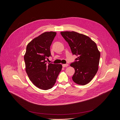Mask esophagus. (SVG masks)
<instances>
[{
    "label": "esophagus",
    "instance_id": "1",
    "mask_svg": "<svg viewBox=\"0 0 120 120\" xmlns=\"http://www.w3.org/2000/svg\"><path fill=\"white\" fill-rule=\"evenodd\" d=\"M69 65L68 64H63L62 65V66L63 68H65V67H67Z\"/></svg>",
    "mask_w": 120,
    "mask_h": 120
}]
</instances>
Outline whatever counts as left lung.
<instances>
[{"label":"left lung","instance_id":"8db88e82","mask_svg":"<svg viewBox=\"0 0 120 120\" xmlns=\"http://www.w3.org/2000/svg\"><path fill=\"white\" fill-rule=\"evenodd\" d=\"M60 34L68 42L73 54L78 56L70 64L75 69L72 79L77 84L86 85L96 74L100 57L97 44L89 37L74 31H63Z\"/></svg>","mask_w":120,"mask_h":120}]
</instances>
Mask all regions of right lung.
I'll use <instances>...</instances> for the list:
<instances>
[{
  "instance_id": "obj_1",
  "label": "right lung",
  "mask_w": 120,
  "mask_h": 120,
  "mask_svg": "<svg viewBox=\"0 0 120 120\" xmlns=\"http://www.w3.org/2000/svg\"><path fill=\"white\" fill-rule=\"evenodd\" d=\"M55 32H45L28 43L24 56L26 73L32 83L39 89L47 90L54 85L62 66L61 64H47L51 56L50 46Z\"/></svg>"
}]
</instances>
